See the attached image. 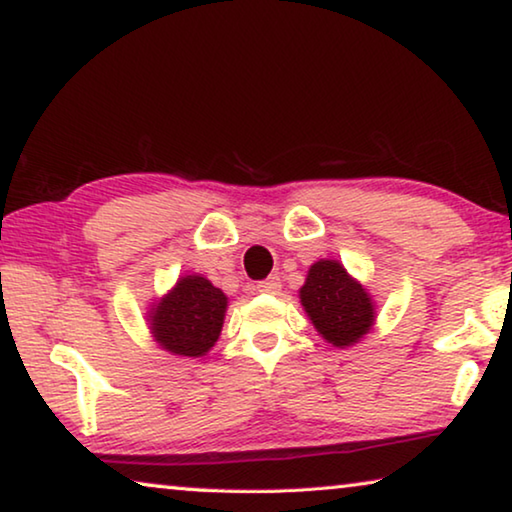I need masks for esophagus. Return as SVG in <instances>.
Instances as JSON below:
<instances>
[{"label":"esophagus","mask_w":512,"mask_h":512,"mask_svg":"<svg viewBox=\"0 0 512 512\" xmlns=\"http://www.w3.org/2000/svg\"><path fill=\"white\" fill-rule=\"evenodd\" d=\"M280 289H282L280 277H268V280H262L257 284L259 293H280Z\"/></svg>","instance_id":"esophagus-1"}]
</instances>
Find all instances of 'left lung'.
Instances as JSON below:
<instances>
[{
    "label": "left lung",
    "instance_id": "left-lung-1",
    "mask_svg": "<svg viewBox=\"0 0 512 512\" xmlns=\"http://www.w3.org/2000/svg\"><path fill=\"white\" fill-rule=\"evenodd\" d=\"M300 302L316 332L336 348L359 343L375 325V302L368 289L336 259H320L309 268Z\"/></svg>",
    "mask_w": 512,
    "mask_h": 512
}]
</instances>
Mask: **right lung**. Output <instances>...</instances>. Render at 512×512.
<instances>
[{
	"instance_id": "obj_1",
	"label": "right lung",
	"mask_w": 512,
	"mask_h": 512,
	"mask_svg": "<svg viewBox=\"0 0 512 512\" xmlns=\"http://www.w3.org/2000/svg\"><path fill=\"white\" fill-rule=\"evenodd\" d=\"M228 296L203 275L180 277L167 296L153 302L149 327L162 350L178 357H203L223 327Z\"/></svg>"
}]
</instances>
